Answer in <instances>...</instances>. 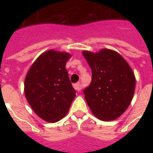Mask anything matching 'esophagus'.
Here are the masks:
<instances>
[{"label": "esophagus", "mask_w": 153, "mask_h": 153, "mask_svg": "<svg viewBox=\"0 0 153 153\" xmlns=\"http://www.w3.org/2000/svg\"><path fill=\"white\" fill-rule=\"evenodd\" d=\"M73 86H74V88L75 89L76 91H79L81 90V85L79 83H74V85H73Z\"/></svg>", "instance_id": "1"}]
</instances>
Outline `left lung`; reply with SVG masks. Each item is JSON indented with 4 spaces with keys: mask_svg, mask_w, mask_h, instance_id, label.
<instances>
[{
    "mask_svg": "<svg viewBox=\"0 0 153 153\" xmlns=\"http://www.w3.org/2000/svg\"><path fill=\"white\" fill-rule=\"evenodd\" d=\"M82 55L92 71L91 83L83 91L86 103L97 118L114 121L133 99L136 86L133 70L119 53L110 49L83 51Z\"/></svg>",
    "mask_w": 153,
    "mask_h": 153,
    "instance_id": "1",
    "label": "left lung"
}]
</instances>
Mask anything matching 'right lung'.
Masks as SVG:
<instances>
[{"label": "right lung", "instance_id": "obj_1", "mask_svg": "<svg viewBox=\"0 0 153 153\" xmlns=\"http://www.w3.org/2000/svg\"><path fill=\"white\" fill-rule=\"evenodd\" d=\"M71 55L49 50L42 53L28 70L25 94L33 111L48 122H56L67 115L75 98L66 67Z\"/></svg>", "mask_w": 153, "mask_h": 153}]
</instances>
